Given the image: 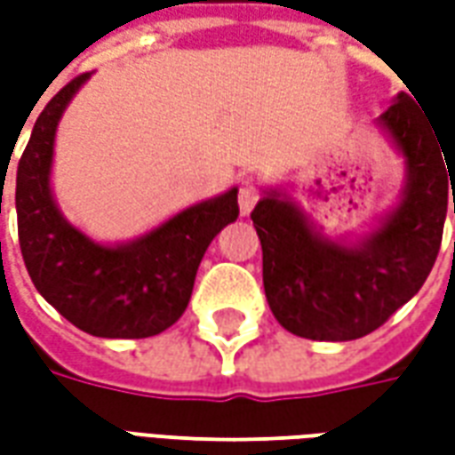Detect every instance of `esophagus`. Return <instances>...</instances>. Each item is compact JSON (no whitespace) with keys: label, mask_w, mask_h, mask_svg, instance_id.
I'll list each match as a JSON object with an SVG mask.
<instances>
[{"label":"esophagus","mask_w":455,"mask_h":455,"mask_svg":"<svg viewBox=\"0 0 455 455\" xmlns=\"http://www.w3.org/2000/svg\"><path fill=\"white\" fill-rule=\"evenodd\" d=\"M258 199H260L258 185L253 182V180H246V182L238 188V207H241V214H243V217L251 214V209L256 207Z\"/></svg>","instance_id":"1"}]
</instances>
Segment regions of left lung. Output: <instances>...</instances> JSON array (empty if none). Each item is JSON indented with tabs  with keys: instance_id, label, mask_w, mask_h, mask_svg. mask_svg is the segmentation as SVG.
I'll return each mask as SVG.
<instances>
[{
	"instance_id": "1",
	"label": "left lung",
	"mask_w": 455,
	"mask_h": 455,
	"mask_svg": "<svg viewBox=\"0 0 455 455\" xmlns=\"http://www.w3.org/2000/svg\"><path fill=\"white\" fill-rule=\"evenodd\" d=\"M380 126L407 158V189L361 246L319 238L277 195L251 212L263 246L267 305L290 334L312 341L371 334L419 292L436 263L451 195L455 214V140L443 146L404 92L380 114Z\"/></svg>"
}]
</instances>
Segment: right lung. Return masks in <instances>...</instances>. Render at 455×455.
Here are the masks:
<instances>
[{"label": "right lung", "instance_id": "right-lung-1", "mask_svg": "<svg viewBox=\"0 0 455 455\" xmlns=\"http://www.w3.org/2000/svg\"><path fill=\"white\" fill-rule=\"evenodd\" d=\"M87 77L77 75L45 104L21 153L19 246L36 290L70 324L102 339H146L165 331L188 309L204 251L236 221L238 192L185 209L129 246L107 248L83 236L55 207L48 172L58 119Z\"/></svg>", "mask_w": 455, "mask_h": 455}]
</instances>
